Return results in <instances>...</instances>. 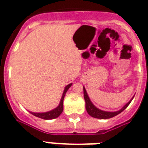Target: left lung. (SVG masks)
<instances>
[{
    "mask_svg": "<svg viewBox=\"0 0 148 148\" xmlns=\"http://www.w3.org/2000/svg\"><path fill=\"white\" fill-rule=\"evenodd\" d=\"M84 100H85L86 110H87V112L88 113V114L90 115L91 117H95V118H98V119H108V118H111V117H114L116 115L119 114L120 113H121L124 109H126L127 107L130 104V103H131V101H132L134 98V97H132V99H131V101H129L127 103H126V104H125L121 110H118V111H115V112H108V111H103V110H100V109L97 108L94 104H93L92 102L90 101L89 97H88V94H87V91H86L85 88H84Z\"/></svg>",
    "mask_w": 148,
    "mask_h": 148,
    "instance_id": "1",
    "label": "left lung"
}]
</instances>
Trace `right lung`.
<instances>
[{
  "mask_svg": "<svg viewBox=\"0 0 148 148\" xmlns=\"http://www.w3.org/2000/svg\"><path fill=\"white\" fill-rule=\"evenodd\" d=\"M72 85V84H70L68 85H67L65 87L64 90V93H63L62 97H61V100H60V102L59 103V105L56 108H54L53 110H50V111H47V112L45 113H34L31 112V114L36 117H40V118H42V119L45 120H51L54 119V118H57L58 117H59L60 115V114L63 112V109H64V107H63V102H64V96L67 93V90L69 89L70 87Z\"/></svg>",
  "mask_w": 148,
  "mask_h": 148,
  "instance_id": "right-lung-1",
  "label": "right lung"
}]
</instances>
